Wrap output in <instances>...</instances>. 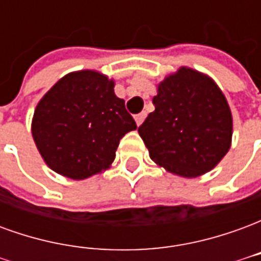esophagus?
<instances>
[{"label":"esophagus","mask_w":261,"mask_h":261,"mask_svg":"<svg viewBox=\"0 0 261 261\" xmlns=\"http://www.w3.org/2000/svg\"><path fill=\"white\" fill-rule=\"evenodd\" d=\"M144 119H145V113L137 114V116H136V123H137V125H141V124H142V121H144Z\"/></svg>","instance_id":"34e87169"}]
</instances>
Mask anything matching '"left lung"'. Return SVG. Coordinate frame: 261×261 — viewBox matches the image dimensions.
I'll list each match as a JSON object with an SVG mask.
<instances>
[{
    "label": "left lung",
    "mask_w": 261,
    "mask_h": 261,
    "mask_svg": "<svg viewBox=\"0 0 261 261\" xmlns=\"http://www.w3.org/2000/svg\"><path fill=\"white\" fill-rule=\"evenodd\" d=\"M138 133L155 164L173 175L198 177L221 162L232 144V113L215 81L180 67L156 88Z\"/></svg>",
    "instance_id": "1"
}]
</instances>
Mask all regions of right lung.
Masks as SVG:
<instances>
[{
    "mask_svg": "<svg viewBox=\"0 0 261 261\" xmlns=\"http://www.w3.org/2000/svg\"><path fill=\"white\" fill-rule=\"evenodd\" d=\"M137 124L114 93V80L95 69L64 75L39 100L32 137L56 173L84 180L110 168L120 140Z\"/></svg>",
    "mask_w": 261,
    "mask_h": 261,
    "instance_id": "obj_1",
    "label": "right lung"
}]
</instances>
